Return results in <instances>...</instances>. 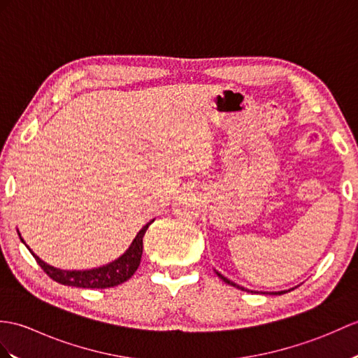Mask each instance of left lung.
Listing matches in <instances>:
<instances>
[{
    "label": "left lung",
    "instance_id": "1",
    "mask_svg": "<svg viewBox=\"0 0 358 358\" xmlns=\"http://www.w3.org/2000/svg\"><path fill=\"white\" fill-rule=\"evenodd\" d=\"M218 276H220V278H221V279H222L224 282H226V284H229V285H234V287H236V288H241V289H244L243 287H239V285L234 284V282H231V280H229L227 278H224V276H222V274H220V273H218ZM284 293H285V292H278V293H273V294H284Z\"/></svg>",
    "mask_w": 358,
    "mask_h": 358
}]
</instances>
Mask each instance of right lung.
Segmentation results:
<instances>
[{
    "label": "right lung",
    "instance_id": "right-lung-1",
    "mask_svg": "<svg viewBox=\"0 0 358 358\" xmlns=\"http://www.w3.org/2000/svg\"><path fill=\"white\" fill-rule=\"evenodd\" d=\"M151 222H148L146 226H143V229L138 231L136 239L132 241L131 247L127 250V253H123L117 261L108 264V265H105V267H101V268L85 270V271L59 270V268L52 267V265L45 264L44 261H41L39 257L30 250V248L29 250L31 252L33 257H35L36 262L39 264V267L47 273V276H50L56 282H59V284H62V285L78 287V288L117 287V285L123 284V282H127L132 276V274L137 271L138 265H140V259H141V253H143V236L146 234L148 227L151 226Z\"/></svg>",
    "mask_w": 358,
    "mask_h": 358
}]
</instances>
